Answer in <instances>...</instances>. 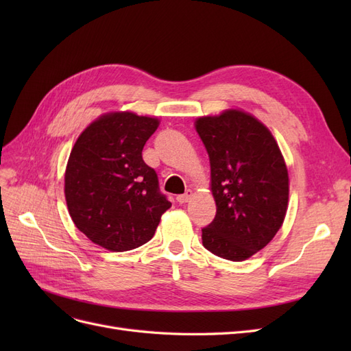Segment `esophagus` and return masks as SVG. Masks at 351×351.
<instances>
[{"instance_id":"1","label":"esophagus","mask_w":351,"mask_h":351,"mask_svg":"<svg viewBox=\"0 0 351 351\" xmlns=\"http://www.w3.org/2000/svg\"><path fill=\"white\" fill-rule=\"evenodd\" d=\"M192 196H193L192 190H186V193L177 196V202H178V204H186V202H189L190 199H192Z\"/></svg>"}]
</instances>
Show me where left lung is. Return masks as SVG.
Segmentation results:
<instances>
[{
    "instance_id": "obj_1",
    "label": "left lung",
    "mask_w": 351,
    "mask_h": 351,
    "mask_svg": "<svg viewBox=\"0 0 351 351\" xmlns=\"http://www.w3.org/2000/svg\"><path fill=\"white\" fill-rule=\"evenodd\" d=\"M196 130L210 162L217 215L202 228L205 249L241 262L277 234L289 204V173L271 132L237 110L200 117Z\"/></svg>"
}]
</instances>
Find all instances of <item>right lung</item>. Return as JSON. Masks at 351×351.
Returning a JSON list of instances; mask_svg holds the SVG:
<instances>
[{"label": "right lung", "instance_id": "1", "mask_svg": "<svg viewBox=\"0 0 351 351\" xmlns=\"http://www.w3.org/2000/svg\"><path fill=\"white\" fill-rule=\"evenodd\" d=\"M159 121L133 112L102 115L74 143L64 177L70 217L90 241L125 252L149 241L171 202L142 151Z\"/></svg>", "mask_w": 351, "mask_h": 351}]
</instances>
